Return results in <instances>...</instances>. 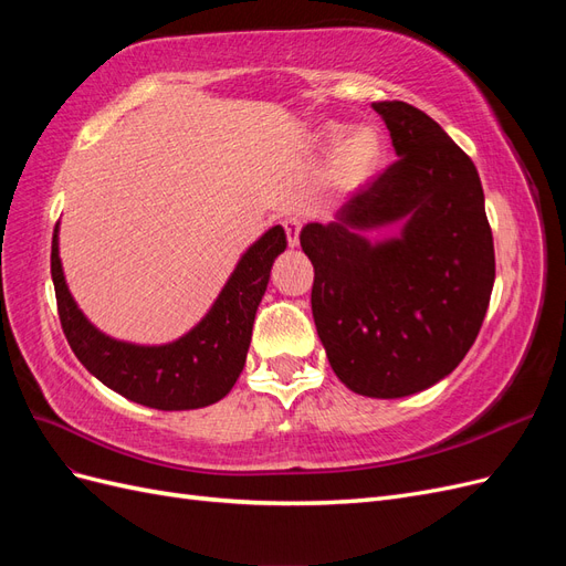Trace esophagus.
Masks as SVG:
<instances>
[{
    "label": "esophagus",
    "mask_w": 566,
    "mask_h": 566,
    "mask_svg": "<svg viewBox=\"0 0 566 566\" xmlns=\"http://www.w3.org/2000/svg\"><path fill=\"white\" fill-rule=\"evenodd\" d=\"M283 229L287 235V245L290 248H297L300 245V231H302V221L297 217H287L283 221Z\"/></svg>",
    "instance_id": "1"
}]
</instances>
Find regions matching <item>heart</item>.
<instances>
[{"label": "heart", "mask_w": 566, "mask_h": 566, "mask_svg": "<svg viewBox=\"0 0 566 566\" xmlns=\"http://www.w3.org/2000/svg\"><path fill=\"white\" fill-rule=\"evenodd\" d=\"M345 127L325 132V144H336ZM339 142V140H338ZM340 143V142H339ZM385 163V139L375 127H358L337 145L331 160V181L337 188H361Z\"/></svg>", "instance_id": "heart-1"}]
</instances>
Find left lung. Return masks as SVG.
Returning a JSON list of instances; mask_svg holds the SVG:
<instances>
[{
	"mask_svg": "<svg viewBox=\"0 0 566 566\" xmlns=\"http://www.w3.org/2000/svg\"><path fill=\"white\" fill-rule=\"evenodd\" d=\"M394 160L331 224L300 233L314 264L312 312L337 378L399 399L439 382L482 328L495 279L493 235L476 167L451 136L403 101H375ZM401 220L399 239L365 231Z\"/></svg>",
	"mask_w": 566,
	"mask_h": 566,
	"instance_id": "obj_1",
	"label": "left lung"
}]
</instances>
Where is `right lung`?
<instances>
[{
	"mask_svg": "<svg viewBox=\"0 0 566 566\" xmlns=\"http://www.w3.org/2000/svg\"><path fill=\"white\" fill-rule=\"evenodd\" d=\"M285 231L269 229L238 262L210 314L172 345L136 347L98 333L67 293L59 260V238L51 241L61 328L80 364L123 394L158 410H191L224 399L245 366L256 306L269 283L273 260L285 250Z\"/></svg>",
	"mask_w": 566,
	"mask_h": 566,
	"instance_id": "right-lung-1",
	"label": "right lung"
}]
</instances>
